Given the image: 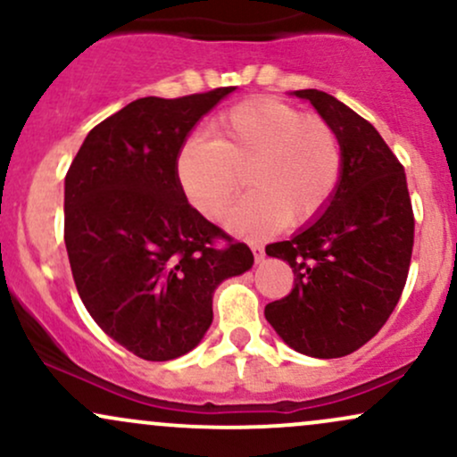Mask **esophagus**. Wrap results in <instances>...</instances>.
<instances>
[{
  "instance_id": "34e87169",
  "label": "esophagus",
  "mask_w": 457,
  "mask_h": 457,
  "mask_svg": "<svg viewBox=\"0 0 457 457\" xmlns=\"http://www.w3.org/2000/svg\"><path fill=\"white\" fill-rule=\"evenodd\" d=\"M251 251H253V258H255V264H260V262H264V246L262 245H251Z\"/></svg>"
}]
</instances>
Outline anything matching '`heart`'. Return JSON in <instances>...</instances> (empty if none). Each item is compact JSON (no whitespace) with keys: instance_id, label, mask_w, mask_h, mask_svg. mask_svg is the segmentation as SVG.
Returning <instances> with one entry per match:
<instances>
[{"instance_id":"b5f03b06","label":"heart","mask_w":457,"mask_h":457,"mask_svg":"<svg viewBox=\"0 0 457 457\" xmlns=\"http://www.w3.org/2000/svg\"><path fill=\"white\" fill-rule=\"evenodd\" d=\"M212 139L188 137L176 156L178 185L211 221L232 208L246 174L253 191L229 217L238 236L260 238L283 223L307 225L328 208L344 178V144L324 118L275 98L219 113Z\"/></svg>"}]
</instances>
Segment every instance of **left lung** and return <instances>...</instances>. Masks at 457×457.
Here are the masks:
<instances>
[{
    "instance_id": "8db88e82",
    "label": "left lung",
    "mask_w": 457,
    "mask_h": 457,
    "mask_svg": "<svg viewBox=\"0 0 457 457\" xmlns=\"http://www.w3.org/2000/svg\"><path fill=\"white\" fill-rule=\"evenodd\" d=\"M344 144V178L333 202L266 253L295 270V287L264 316L296 353L337 359L370 342L400 301L414 243L406 174L380 133L320 90H296Z\"/></svg>"
}]
</instances>
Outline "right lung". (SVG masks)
<instances>
[{"label": "right lung", "instance_id": "add662e5", "mask_svg": "<svg viewBox=\"0 0 457 457\" xmlns=\"http://www.w3.org/2000/svg\"><path fill=\"white\" fill-rule=\"evenodd\" d=\"M236 87L145 96L96 124L64 182L72 279L94 322L129 353L171 361L202 342L212 295L253 264L245 243L204 219L178 185L191 129Z\"/></svg>", "mask_w": 457, "mask_h": 457}]
</instances>
